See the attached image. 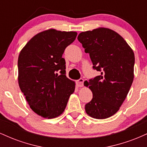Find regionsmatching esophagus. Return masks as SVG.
I'll use <instances>...</instances> for the list:
<instances>
[{
  "instance_id": "esophagus-1",
  "label": "esophagus",
  "mask_w": 147,
  "mask_h": 147,
  "mask_svg": "<svg viewBox=\"0 0 147 147\" xmlns=\"http://www.w3.org/2000/svg\"><path fill=\"white\" fill-rule=\"evenodd\" d=\"M84 79L82 78H80L76 82V84H77V86L78 87H82L84 86Z\"/></svg>"
}]
</instances>
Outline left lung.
<instances>
[{
  "label": "left lung",
  "mask_w": 147,
  "mask_h": 147,
  "mask_svg": "<svg viewBox=\"0 0 147 147\" xmlns=\"http://www.w3.org/2000/svg\"><path fill=\"white\" fill-rule=\"evenodd\" d=\"M77 38L90 55L92 68L100 72L84 82L92 92L86 112L93 118L106 119L117 112L132 85L134 53L119 34L108 28L83 32Z\"/></svg>",
  "instance_id": "8db88e82"
}]
</instances>
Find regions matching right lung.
<instances>
[{
    "label": "right lung",
    "mask_w": 147,
    "mask_h": 147,
    "mask_svg": "<svg viewBox=\"0 0 147 147\" xmlns=\"http://www.w3.org/2000/svg\"><path fill=\"white\" fill-rule=\"evenodd\" d=\"M75 32L50 29L30 40L19 54L18 84L31 109L48 119L60 115L75 91L67 78L64 50L75 40Z\"/></svg>",
    "instance_id": "1"
}]
</instances>
